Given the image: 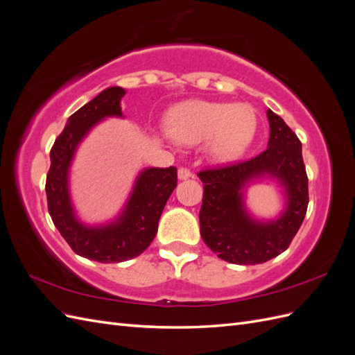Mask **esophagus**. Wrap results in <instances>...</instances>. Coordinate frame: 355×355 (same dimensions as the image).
<instances>
[{"label": "esophagus", "mask_w": 355, "mask_h": 355, "mask_svg": "<svg viewBox=\"0 0 355 355\" xmlns=\"http://www.w3.org/2000/svg\"><path fill=\"white\" fill-rule=\"evenodd\" d=\"M191 176H192L191 170H188V168H185V167H180V168L178 170V178H179V180H185V179H189Z\"/></svg>", "instance_id": "obj_1"}]
</instances>
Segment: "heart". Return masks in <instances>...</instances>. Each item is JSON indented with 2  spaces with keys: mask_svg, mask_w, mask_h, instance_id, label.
Listing matches in <instances>:
<instances>
[{
  "mask_svg": "<svg viewBox=\"0 0 355 355\" xmlns=\"http://www.w3.org/2000/svg\"><path fill=\"white\" fill-rule=\"evenodd\" d=\"M257 115L249 103L188 101L171 108L166 116V132L180 145L206 141L211 161L230 164L241 158L252 145Z\"/></svg>",
  "mask_w": 355,
  "mask_h": 355,
  "instance_id": "b5f03b06",
  "label": "heart"
}]
</instances>
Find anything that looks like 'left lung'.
Returning <instances> with one entry per match:
<instances>
[{
    "label": "left lung",
    "mask_w": 355,
    "mask_h": 355,
    "mask_svg": "<svg viewBox=\"0 0 355 355\" xmlns=\"http://www.w3.org/2000/svg\"><path fill=\"white\" fill-rule=\"evenodd\" d=\"M268 148L257 157L230 167L202 170L200 232L211 252L237 265L263 263L292 243L308 207V178L302 144L282 116L266 111ZM277 181L285 209L274 220H256L245 206V191L257 180Z\"/></svg>",
    "instance_id": "8db88e82"
}]
</instances>
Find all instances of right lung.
<instances>
[{
  "label": "right lung",
  "instance_id": "right-lung-1",
  "mask_svg": "<svg viewBox=\"0 0 355 355\" xmlns=\"http://www.w3.org/2000/svg\"><path fill=\"white\" fill-rule=\"evenodd\" d=\"M124 94L123 87L105 89L68 118L65 128L50 151L51 164L46 182L49 213L62 237L77 254L102 263L133 259L151 244L161 213L178 185L173 166L146 167L139 171L130 196L112 220L89 225L77 216L69 189L75 153L92 128L105 118H123Z\"/></svg>",
  "mask_w": 355,
  "mask_h": 355
}]
</instances>
